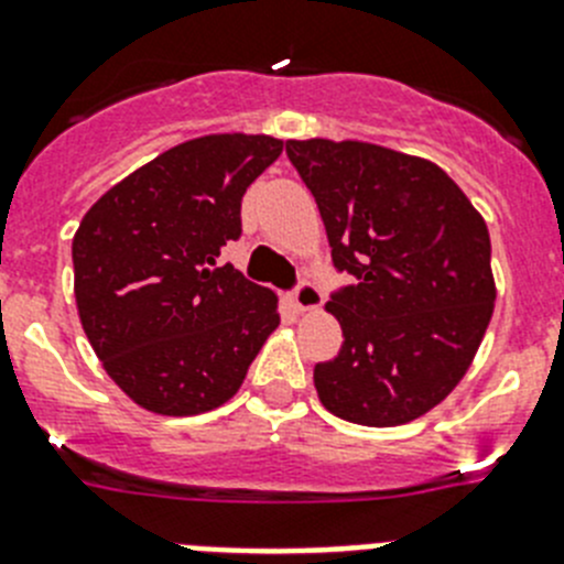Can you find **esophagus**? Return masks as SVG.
Listing matches in <instances>:
<instances>
[{
    "label": "esophagus",
    "mask_w": 564,
    "mask_h": 564,
    "mask_svg": "<svg viewBox=\"0 0 564 564\" xmlns=\"http://www.w3.org/2000/svg\"><path fill=\"white\" fill-rule=\"evenodd\" d=\"M292 303L297 312H314V308L323 306V292L312 281H301L292 292Z\"/></svg>",
    "instance_id": "34e87169"
}]
</instances>
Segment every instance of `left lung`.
<instances>
[{"label": "left lung", "mask_w": 564, "mask_h": 564, "mask_svg": "<svg viewBox=\"0 0 564 564\" xmlns=\"http://www.w3.org/2000/svg\"><path fill=\"white\" fill-rule=\"evenodd\" d=\"M326 225L337 270L357 283L326 312L343 328L314 365L328 413L395 427L430 413L464 379L495 312L486 221L444 169L362 140H289Z\"/></svg>", "instance_id": "1"}]
</instances>
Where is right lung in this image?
<instances>
[{"label": "right lung", "instance_id": "right-lung-1", "mask_svg": "<svg viewBox=\"0 0 564 564\" xmlns=\"http://www.w3.org/2000/svg\"><path fill=\"white\" fill-rule=\"evenodd\" d=\"M270 134H205L109 187L73 238L75 303L111 382L160 415H199L238 393L278 328V294L221 247L241 196L281 156Z\"/></svg>", "mask_w": 564, "mask_h": 564}]
</instances>
